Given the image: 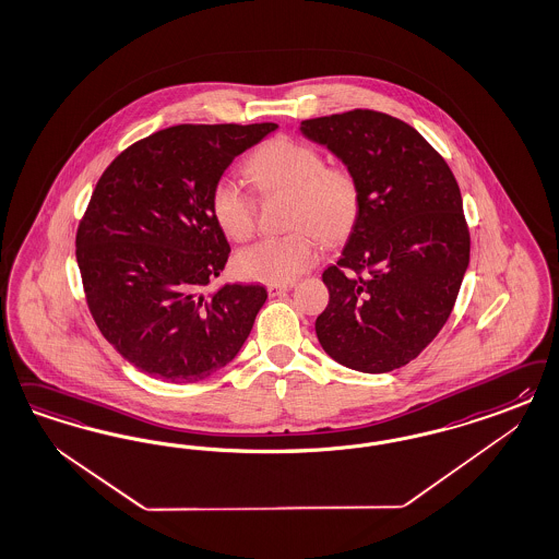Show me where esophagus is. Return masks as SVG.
<instances>
[{
	"mask_svg": "<svg viewBox=\"0 0 559 559\" xmlns=\"http://www.w3.org/2000/svg\"><path fill=\"white\" fill-rule=\"evenodd\" d=\"M288 284H267V292H270L271 298L273 296H282L284 292H288Z\"/></svg>",
	"mask_w": 559,
	"mask_h": 559,
	"instance_id": "1",
	"label": "esophagus"
}]
</instances>
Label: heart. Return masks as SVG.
Masks as SVG:
<instances>
[{"label":"heart","instance_id":"1","mask_svg":"<svg viewBox=\"0 0 559 559\" xmlns=\"http://www.w3.org/2000/svg\"><path fill=\"white\" fill-rule=\"evenodd\" d=\"M247 175L263 193L292 195L288 226L296 230L238 252L236 271L242 280L289 284L319 261L323 240L342 238L358 216V177L345 164H324L314 145L286 135L273 138L247 160ZM210 207L230 240L245 242L254 235L257 203L238 180L217 179Z\"/></svg>","mask_w":559,"mask_h":559}]
</instances>
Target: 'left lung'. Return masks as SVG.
<instances>
[{
	"label": "left lung",
	"mask_w": 559,
	"mask_h": 559,
	"mask_svg": "<svg viewBox=\"0 0 559 559\" xmlns=\"http://www.w3.org/2000/svg\"><path fill=\"white\" fill-rule=\"evenodd\" d=\"M300 129L360 182L352 235L323 271L317 337L352 370L391 372L433 342L456 302L471 251L461 189L424 135L386 112L354 108Z\"/></svg>",
	"instance_id": "1"
}]
</instances>
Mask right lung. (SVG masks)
<instances>
[{
	"label": "right lung",
	"mask_w": 559,
	"mask_h": 559,
	"mask_svg": "<svg viewBox=\"0 0 559 559\" xmlns=\"http://www.w3.org/2000/svg\"><path fill=\"white\" fill-rule=\"evenodd\" d=\"M275 123L168 127L126 147L96 182L75 235L92 319L129 364L166 382H198L235 360L263 286L203 288L230 245L212 187Z\"/></svg>",
	"instance_id": "obj_1"
}]
</instances>
